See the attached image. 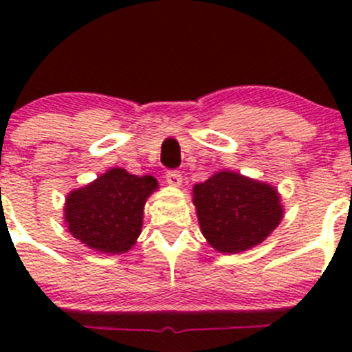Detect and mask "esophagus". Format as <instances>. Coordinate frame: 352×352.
<instances>
[{
  "label": "esophagus",
  "mask_w": 352,
  "mask_h": 352,
  "mask_svg": "<svg viewBox=\"0 0 352 352\" xmlns=\"http://www.w3.org/2000/svg\"><path fill=\"white\" fill-rule=\"evenodd\" d=\"M166 182L172 187H180L182 186V173L179 170H170L166 172Z\"/></svg>",
  "instance_id": "1"
}]
</instances>
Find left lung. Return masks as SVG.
<instances>
[{
	"mask_svg": "<svg viewBox=\"0 0 352 352\" xmlns=\"http://www.w3.org/2000/svg\"><path fill=\"white\" fill-rule=\"evenodd\" d=\"M199 226L219 254H240L264 242L281 223L278 189L233 170H219L192 189Z\"/></svg>",
	"mask_w": 352,
	"mask_h": 352,
	"instance_id": "left-lung-1",
	"label": "left lung"
}]
</instances>
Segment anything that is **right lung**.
I'll return each instance as SVG.
<instances>
[{
    "mask_svg": "<svg viewBox=\"0 0 352 352\" xmlns=\"http://www.w3.org/2000/svg\"><path fill=\"white\" fill-rule=\"evenodd\" d=\"M156 189L155 177L133 175L119 166L110 168L88 186L67 194V232L102 254H126L141 235L144 204Z\"/></svg>",
    "mask_w": 352,
    "mask_h": 352,
    "instance_id": "obj_1",
    "label": "right lung"
}]
</instances>
